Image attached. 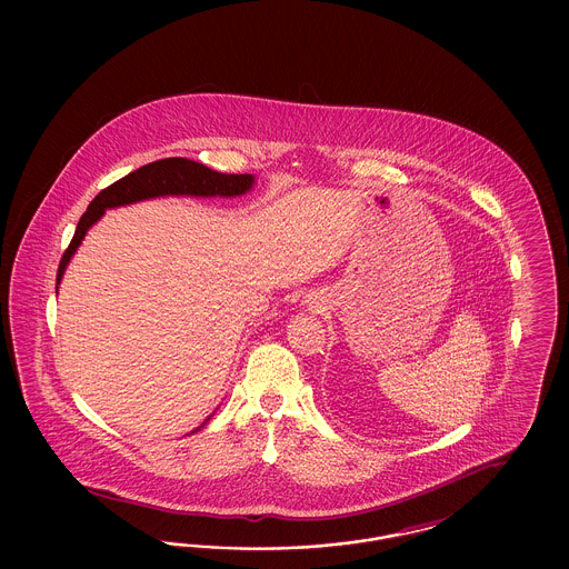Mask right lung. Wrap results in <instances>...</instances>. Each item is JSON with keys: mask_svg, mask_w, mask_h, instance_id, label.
I'll return each instance as SVG.
<instances>
[{"mask_svg": "<svg viewBox=\"0 0 569 569\" xmlns=\"http://www.w3.org/2000/svg\"><path fill=\"white\" fill-rule=\"evenodd\" d=\"M256 177L253 174H223L207 168L204 163L191 162L188 158H166L158 162L140 166L134 172L126 174L117 183H112L107 190L100 191L87 211L82 213L81 221L77 226V232L68 244L59 269H57V286L63 279V272L68 269L72 256L77 253L79 244L82 243L87 230L100 221L107 213V209H117L126 204H134L140 200L160 198V196H193V198H234L243 196L253 188ZM211 416L196 429L200 431ZM191 431V433H196Z\"/></svg>", "mask_w": 569, "mask_h": 569, "instance_id": "obj_1", "label": "right lung"}]
</instances>
